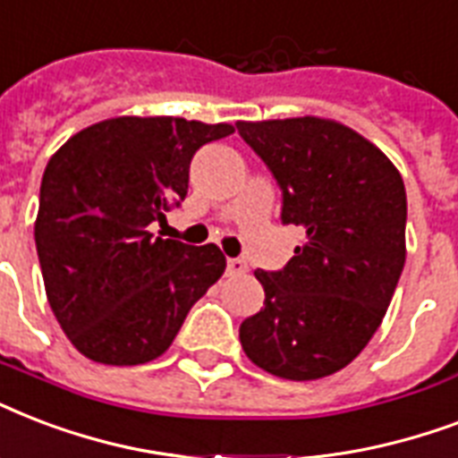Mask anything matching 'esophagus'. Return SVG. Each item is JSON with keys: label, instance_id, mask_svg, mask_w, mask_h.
Instances as JSON below:
<instances>
[{"label": "esophagus", "instance_id": "1", "mask_svg": "<svg viewBox=\"0 0 458 458\" xmlns=\"http://www.w3.org/2000/svg\"><path fill=\"white\" fill-rule=\"evenodd\" d=\"M226 272H229V275H246L248 262L243 260V258H229V260H226Z\"/></svg>", "mask_w": 458, "mask_h": 458}]
</instances>
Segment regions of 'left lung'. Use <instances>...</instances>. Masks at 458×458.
<instances>
[{
  "instance_id": "left-lung-1",
  "label": "left lung",
  "mask_w": 458,
  "mask_h": 458,
  "mask_svg": "<svg viewBox=\"0 0 458 458\" xmlns=\"http://www.w3.org/2000/svg\"><path fill=\"white\" fill-rule=\"evenodd\" d=\"M282 189V222L306 239L279 272L258 269L265 303L241 322L258 368L284 380L342 370L380 327L406 262V189L380 148L320 116L239 122Z\"/></svg>"
}]
</instances>
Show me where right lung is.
<instances>
[{
  "label": "right lung",
  "instance_id": "obj_1",
  "mask_svg": "<svg viewBox=\"0 0 458 458\" xmlns=\"http://www.w3.org/2000/svg\"><path fill=\"white\" fill-rule=\"evenodd\" d=\"M232 123L116 116L49 157L35 246L52 313L85 358L140 365L162 356L226 267L215 243L152 236L189 193L191 159Z\"/></svg>",
  "mask_w": 458,
  "mask_h": 458
}]
</instances>
